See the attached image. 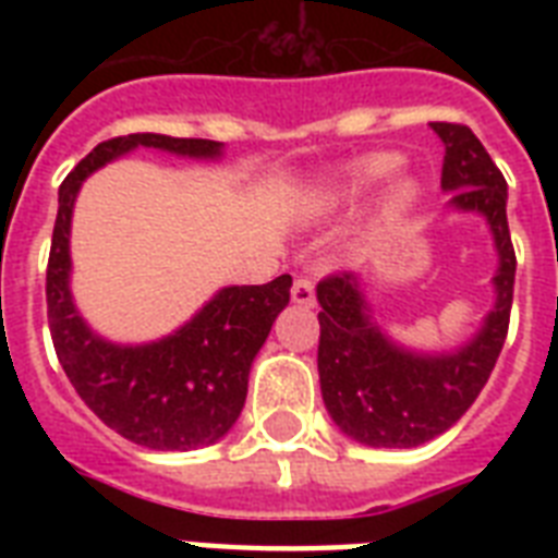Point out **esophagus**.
I'll return each mask as SVG.
<instances>
[{
    "mask_svg": "<svg viewBox=\"0 0 558 558\" xmlns=\"http://www.w3.org/2000/svg\"><path fill=\"white\" fill-rule=\"evenodd\" d=\"M292 301L301 306H315V283L310 278H298L292 283Z\"/></svg>",
    "mask_w": 558,
    "mask_h": 558,
    "instance_id": "34e87169",
    "label": "esophagus"
}]
</instances>
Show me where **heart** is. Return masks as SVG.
I'll list each match as a JSON object with an SVG mask.
<instances>
[{
    "mask_svg": "<svg viewBox=\"0 0 558 558\" xmlns=\"http://www.w3.org/2000/svg\"><path fill=\"white\" fill-rule=\"evenodd\" d=\"M399 165H402V159H399L397 153H376V156H367V159L350 165L344 187H348L350 193L371 191V187H376L379 182H385L390 173H397ZM390 199H393L397 208H408V205L416 199V185L414 182H408V179L405 182H399V185H393V196H390Z\"/></svg>",
    "mask_w": 558,
    "mask_h": 558,
    "instance_id": "heart-1",
    "label": "heart"
}]
</instances>
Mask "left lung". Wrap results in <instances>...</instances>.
<instances>
[{"label": "left lung", "instance_id": "8db88e82", "mask_svg": "<svg viewBox=\"0 0 558 558\" xmlns=\"http://www.w3.org/2000/svg\"><path fill=\"white\" fill-rule=\"evenodd\" d=\"M432 130L446 147L440 185L451 193L449 205L481 214L493 231L495 304L463 348L416 353L376 327L353 271L318 283L324 405L341 432L373 449H414L458 423L484 390L510 327L515 252L507 226V179L469 126L434 121Z\"/></svg>", "mask_w": 558, "mask_h": 558}]
</instances>
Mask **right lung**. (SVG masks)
<instances>
[{
  "mask_svg": "<svg viewBox=\"0 0 558 558\" xmlns=\"http://www.w3.org/2000/svg\"><path fill=\"white\" fill-rule=\"evenodd\" d=\"M135 147L219 159L222 144L159 133L118 135L100 142L60 185L46 271L48 327L57 359L81 399L126 440L156 451L210 446L231 432L248 393V371L275 318L289 304L292 278L263 287H226L185 327L150 344H116L83 322L72 301V210L83 179Z\"/></svg>",
  "mask_w": 558,
  "mask_h": 558,
  "instance_id": "add662e5",
  "label": "right lung"
}]
</instances>
